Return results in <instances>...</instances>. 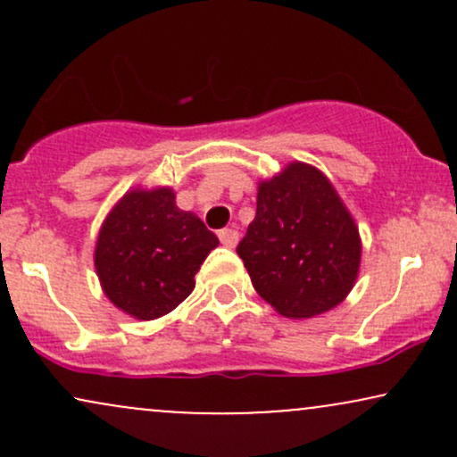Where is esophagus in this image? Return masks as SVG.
<instances>
[{
	"mask_svg": "<svg viewBox=\"0 0 457 457\" xmlns=\"http://www.w3.org/2000/svg\"><path fill=\"white\" fill-rule=\"evenodd\" d=\"M219 240H221L225 246H229V249H232V246H236V243H238V232L232 228H225L219 232Z\"/></svg>",
	"mask_w": 457,
	"mask_h": 457,
	"instance_id": "obj_1",
	"label": "esophagus"
}]
</instances>
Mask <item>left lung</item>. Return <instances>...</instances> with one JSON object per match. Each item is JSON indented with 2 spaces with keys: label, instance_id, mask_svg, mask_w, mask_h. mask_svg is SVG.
Wrapping results in <instances>:
<instances>
[{
  "label": "left lung",
  "instance_id": "1",
  "mask_svg": "<svg viewBox=\"0 0 457 457\" xmlns=\"http://www.w3.org/2000/svg\"><path fill=\"white\" fill-rule=\"evenodd\" d=\"M258 295L281 316L312 318L344 301L359 272V229L316 167L292 162L258 188L236 246Z\"/></svg>",
  "mask_w": 457,
  "mask_h": 457
}]
</instances>
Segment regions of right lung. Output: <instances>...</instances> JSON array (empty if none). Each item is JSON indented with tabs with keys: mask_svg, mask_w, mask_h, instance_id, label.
<instances>
[{
	"mask_svg": "<svg viewBox=\"0 0 457 457\" xmlns=\"http://www.w3.org/2000/svg\"><path fill=\"white\" fill-rule=\"evenodd\" d=\"M217 245L195 214L178 211L171 188L130 191L103 223L94 264L115 307L154 320L191 295L193 277Z\"/></svg>",
	"mask_w": 457,
	"mask_h": 457,
	"instance_id": "right-lung-1",
	"label": "right lung"
}]
</instances>
